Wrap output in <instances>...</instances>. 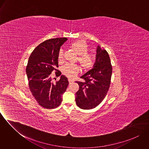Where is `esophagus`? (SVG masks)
Instances as JSON below:
<instances>
[{"label": "esophagus", "mask_w": 149, "mask_h": 149, "mask_svg": "<svg viewBox=\"0 0 149 149\" xmlns=\"http://www.w3.org/2000/svg\"><path fill=\"white\" fill-rule=\"evenodd\" d=\"M68 81H69V84H71L72 83H73V81L72 80L70 79H68Z\"/></svg>", "instance_id": "34e87169"}]
</instances>
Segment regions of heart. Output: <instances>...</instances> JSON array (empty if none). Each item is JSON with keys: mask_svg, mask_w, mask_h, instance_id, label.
<instances>
[{"mask_svg": "<svg viewBox=\"0 0 149 149\" xmlns=\"http://www.w3.org/2000/svg\"><path fill=\"white\" fill-rule=\"evenodd\" d=\"M70 47L79 55L78 61L81 66L85 70H89L93 68L95 63V58L93 56L88 54L89 47L84 41L79 40L72 43ZM64 59V52L60 49L58 54V60L61 62ZM79 72V68L75 64H66L63 68V73L69 78L74 77Z\"/></svg>", "mask_w": 149, "mask_h": 149, "instance_id": "obj_1", "label": "heart"}]
</instances>
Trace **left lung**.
<instances>
[{"label": "left lung", "mask_w": 149, "mask_h": 149, "mask_svg": "<svg viewBox=\"0 0 149 149\" xmlns=\"http://www.w3.org/2000/svg\"><path fill=\"white\" fill-rule=\"evenodd\" d=\"M112 72L108 53L98 45L93 68L81 77L84 81H76L79 85L75 99L77 106L83 109H90L97 106L106 96Z\"/></svg>", "instance_id": "8db88e82"}]
</instances>
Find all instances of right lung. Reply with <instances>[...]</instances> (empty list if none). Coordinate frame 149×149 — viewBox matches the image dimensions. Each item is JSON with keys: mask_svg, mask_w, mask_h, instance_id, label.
<instances>
[{"mask_svg": "<svg viewBox=\"0 0 149 149\" xmlns=\"http://www.w3.org/2000/svg\"><path fill=\"white\" fill-rule=\"evenodd\" d=\"M66 38L47 40L37 46L31 53L26 72L30 90L38 103L43 108L53 109L59 106L63 100L69 82L66 77L60 76L59 81L53 83L50 74L56 71V76L61 74L58 67V54Z\"/></svg>", "mask_w": 149, "mask_h": 149, "instance_id": "right-lung-1", "label": "right lung"}]
</instances>
